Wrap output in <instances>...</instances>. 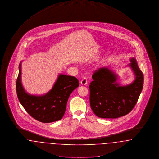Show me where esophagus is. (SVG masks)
<instances>
[{"instance_id": "1", "label": "esophagus", "mask_w": 159, "mask_h": 159, "mask_svg": "<svg viewBox=\"0 0 159 159\" xmlns=\"http://www.w3.org/2000/svg\"><path fill=\"white\" fill-rule=\"evenodd\" d=\"M87 83H88V78L86 77H83V79H82V80L81 82H80V83H81L82 85H86V84H87Z\"/></svg>"}]
</instances>
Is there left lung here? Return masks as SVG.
<instances>
[{"mask_svg": "<svg viewBox=\"0 0 159 159\" xmlns=\"http://www.w3.org/2000/svg\"><path fill=\"white\" fill-rule=\"evenodd\" d=\"M129 66L135 76L130 84L120 86L117 75L107 67L97 70L89 84L91 109L98 117L116 119L130 113L136 105L143 88L144 75L134 58Z\"/></svg>", "mask_w": 159, "mask_h": 159, "instance_id": "8db88e82", "label": "left lung"}]
</instances>
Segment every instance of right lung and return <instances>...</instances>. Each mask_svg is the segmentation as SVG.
<instances>
[{"label":"right lung","mask_w":159,"mask_h":159,"mask_svg":"<svg viewBox=\"0 0 159 159\" xmlns=\"http://www.w3.org/2000/svg\"><path fill=\"white\" fill-rule=\"evenodd\" d=\"M21 75L20 63L16 89L19 101L25 111L34 119L42 123L61 120L65 113L70 94L79 85L78 79L74 76L60 75L51 91L42 96H34L25 92Z\"/></svg>","instance_id":"1"}]
</instances>
